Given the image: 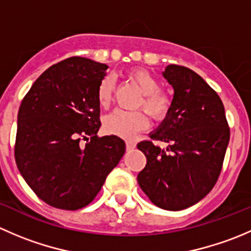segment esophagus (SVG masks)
Here are the masks:
<instances>
[{
	"label": "esophagus",
	"instance_id": "34e87169",
	"mask_svg": "<svg viewBox=\"0 0 251 251\" xmlns=\"http://www.w3.org/2000/svg\"><path fill=\"white\" fill-rule=\"evenodd\" d=\"M136 148V143L133 141H126V151H131Z\"/></svg>",
	"mask_w": 251,
	"mask_h": 251
}]
</instances>
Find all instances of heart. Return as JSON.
Returning <instances> with one entry per match:
<instances>
[{
	"label": "heart",
	"instance_id": "heart-1",
	"mask_svg": "<svg viewBox=\"0 0 251 251\" xmlns=\"http://www.w3.org/2000/svg\"><path fill=\"white\" fill-rule=\"evenodd\" d=\"M128 80L140 90L141 98L136 107L142 108L153 120H163L171 108V98L160 87L158 78L148 70L135 68L126 74ZM114 95V80L110 76L103 78L97 87V100L100 107L107 108ZM148 125L146 115L140 110L126 111L118 109L104 119L107 132L119 137H131L136 132L144 130Z\"/></svg>",
	"mask_w": 251,
	"mask_h": 251
}]
</instances>
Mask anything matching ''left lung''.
Masks as SVG:
<instances>
[{"mask_svg":"<svg viewBox=\"0 0 251 251\" xmlns=\"http://www.w3.org/2000/svg\"><path fill=\"white\" fill-rule=\"evenodd\" d=\"M164 77L174 87L170 111L151 141L137 148L147 158L138 174L142 191L156 206L183 210L204 198L219 179L229 142L224 103L204 78L182 65H168ZM154 140L166 141L161 150Z\"/></svg>","mask_w":251,"mask_h":251,"instance_id":"8db88e82","label":"left lung"}]
</instances>
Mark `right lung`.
<instances>
[{
    "instance_id": "add662e5",
    "label": "right lung",
    "mask_w": 251,
    "mask_h": 251,
    "mask_svg": "<svg viewBox=\"0 0 251 251\" xmlns=\"http://www.w3.org/2000/svg\"><path fill=\"white\" fill-rule=\"evenodd\" d=\"M107 69L82 57L62 60L40 75L19 107L17 166L34 193L57 209L90 204L125 153L120 137L97 136V87Z\"/></svg>"
}]
</instances>
